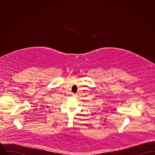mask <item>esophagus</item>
I'll return each instance as SVG.
<instances>
[{"mask_svg":"<svg viewBox=\"0 0 155 155\" xmlns=\"http://www.w3.org/2000/svg\"><path fill=\"white\" fill-rule=\"evenodd\" d=\"M76 94H72V96H76Z\"/></svg>","mask_w":155,"mask_h":155,"instance_id":"esophagus-1","label":"esophagus"}]
</instances>
